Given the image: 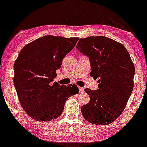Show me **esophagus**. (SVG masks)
Listing matches in <instances>:
<instances>
[{
  "label": "esophagus",
  "instance_id": "1",
  "mask_svg": "<svg viewBox=\"0 0 147 147\" xmlns=\"http://www.w3.org/2000/svg\"><path fill=\"white\" fill-rule=\"evenodd\" d=\"M79 92H80V93H83V92H84V88L79 87Z\"/></svg>",
  "mask_w": 147,
  "mask_h": 147
}]
</instances>
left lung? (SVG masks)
<instances>
[{
    "label": "left lung",
    "mask_w": 147,
    "mask_h": 147,
    "mask_svg": "<svg viewBox=\"0 0 147 147\" xmlns=\"http://www.w3.org/2000/svg\"><path fill=\"white\" fill-rule=\"evenodd\" d=\"M76 48L88 57L90 75L99 83L97 90H84L90 102L82 107V115L93 124H111L125 109L133 91L135 67L129 52L104 36L80 38Z\"/></svg>",
    "instance_id": "8db88e82"
}]
</instances>
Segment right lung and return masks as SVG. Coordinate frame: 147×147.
Here are the masks:
<instances>
[{"mask_svg": "<svg viewBox=\"0 0 147 147\" xmlns=\"http://www.w3.org/2000/svg\"><path fill=\"white\" fill-rule=\"evenodd\" d=\"M79 38L51 35L26 45L14 65V84L20 104L34 120L48 122L59 117L65 101L79 92L75 84L53 82L62 60L74 48Z\"/></svg>", "mask_w": 147, "mask_h": 147, "instance_id": "right-lung-1", "label": "right lung"}]
</instances>
